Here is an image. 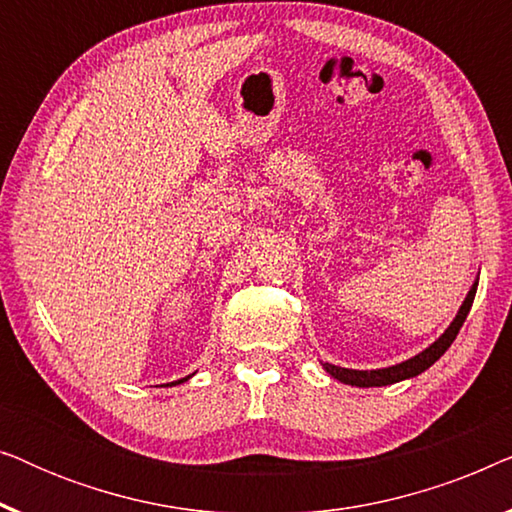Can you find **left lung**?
<instances>
[{
	"mask_svg": "<svg viewBox=\"0 0 512 512\" xmlns=\"http://www.w3.org/2000/svg\"><path fill=\"white\" fill-rule=\"evenodd\" d=\"M475 291H478V279L473 282L471 291L466 293V298L459 307L457 317H454L452 324L445 328V333L440 335L436 342H431V345L426 347L424 352L415 354L408 361H401V363H396V366H389V368H375V370L342 368V366H333V363H324V361H321V366H324L326 373L335 377V380L342 382V384H352V387H387V384H396L401 380H410V377L422 375L426 368H431L433 363H436L440 356H443L447 349H450L454 338H457L459 328L464 326L468 312H471Z\"/></svg>",
	"mask_w": 512,
	"mask_h": 512,
	"instance_id": "8db88e82",
	"label": "left lung"
}]
</instances>
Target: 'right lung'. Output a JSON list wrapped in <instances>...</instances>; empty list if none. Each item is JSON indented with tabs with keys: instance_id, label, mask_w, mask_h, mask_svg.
Returning <instances> with one entry per match:
<instances>
[{
	"instance_id": "1",
	"label": "right lung",
	"mask_w": 512,
	"mask_h": 512,
	"mask_svg": "<svg viewBox=\"0 0 512 512\" xmlns=\"http://www.w3.org/2000/svg\"><path fill=\"white\" fill-rule=\"evenodd\" d=\"M191 377H193V375H188V377H181V380H177V382H170V384H167V387H174V384H181V382L191 380Z\"/></svg>"
}]
</instances>
